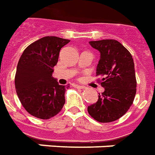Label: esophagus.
<instances>
[{
	"mask_svg": "<svg viewBox=\"0 0 155 155\" xmlns=\"http://www.w3.org/2000/svg\"><path fill=\"white\" fill-rule=\"evenodd\" d=\"M74 87H75V88H77V89H84V86H83V85H80V84H75Z\"/></svg>",
	"mask_w": 155,
	"mask_h": 155,
	"instance_id": "esophagus-1",
	"label": "esophagus"
}]
</instances>
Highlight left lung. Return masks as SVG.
Here are the masks:
<instances>
[{"label": "left lung", "mask_w": 155, "mask_h": 155, "mask_svg": "<svg viewBox=\"0 0 155 155\" xmlns=\"http://www.w3.org/2000/svg\"><path fill=\"white\" fill-rule=\"evenodd\" d=\"M92 48L100 52L96 75L101 76L98 101L88 107V113L99 122L117 120L131 106L136 92V80L132 56L118 41H90Z\"/></svg>", "instance_id": "8db88e82"}]
</instances>
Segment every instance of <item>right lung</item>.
<instances>
[{"label":"right lung","instance_id":"obj_1","mask_svg":"<svg viewBox=\"0 0 155 155\" xmlns=\"http://www.w3.org/2000/svg\"><path fill=\"white\" fill-rule=\"evenodd\" d=\"M70 40L48 36L37 40L25 49L17 66L15 84L23 107L40 119L57 115L65 104L69 85H60L52 77L61 48Z\"/></svg>","mask_w":155,"mask_h":155}]
</instances>
